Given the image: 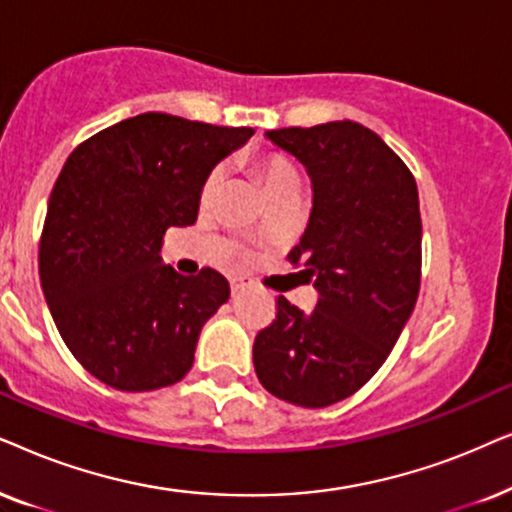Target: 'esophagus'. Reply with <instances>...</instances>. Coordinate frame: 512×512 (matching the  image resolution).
<instances>
[{
  "label": "esophagus",
  "mask_w": 512,
  "mask_h": 512,
  "mask_svg": "<svg viewBox=\"0 0 512 512\" xmlns=\"http://www.w3.org/2000/svg\"><path fill=\"white\" fill-rule=\"evenodd\" d=\"M252 281H248V278H231V295H241V292H245L248 288H252Z\"/></svg>",
  "instance_id": "1"
}]
</instances>
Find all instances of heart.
<instances>
[{"mask_svg":"<svg viewBox=\"0 0 512 512\" xmlns=\"http://www.w3.org/2000/svg\"><path fill=\"white\" fill-rule=\"evenodd\" d=\"M257 175H260L264 189H267L271 199L278 194L292 192L299 189V175L297 168L292 166V161L283 154H267L257 161ZM224 180H227V170L224 166H215L210 170L206 180L201 185V206H210L220 196Z\"/></svg>","mask_w":512,"mask_h":512,"instance_id":"1","label":"heart"}]
</instances>
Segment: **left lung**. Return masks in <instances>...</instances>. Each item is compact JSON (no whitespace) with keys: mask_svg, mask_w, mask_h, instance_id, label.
Here are the masks:
<instances>
[{"mask_svg":"<svg viewBox=\"0 0 512 512\" xmlns=\"http://www.w3.org/2000/svg\"><path fill=\"white\" fill-rule=\"evenodd\" d=\"M267 138L306 168L313 208L288 260L318 290L304 313L283 295L260 330L252 363L285 403L327 407L374 377L419 297L421 215L417 182L370 128L330 121L278 128Z\"/></svg>","mask_w":512,"mask_h":512,"instance_id":"8db88e82","label":"left lung"}]
</instances>
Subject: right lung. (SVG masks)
Instances as JSON below:
<instances>
[{
    "label": "right lung",
    "instance_id": "right-lung-1",
    "mask_svg": "<svg viewBox=\"0 0 512 512\" xmlns=\"http://www.w3.org/2000/svg\"><path fill=\"white\" fill-rule=\"evenodd\" d=\"M252 128L145 112L74 149L53 185L39 278L72 356L117 391H154L192 370L206 320L229 299L215 269L161 260L170 227L196 222L210 170Z\"/></svg>",
    "mask_w": 512,
    "mask_h": 512
}]
</instances>
